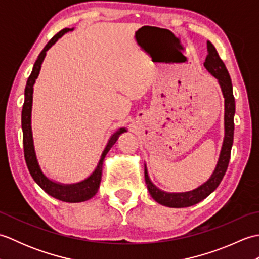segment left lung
I'll use <instances>...</instances> for the list:
<instances>
[{
  "label": "left lung",
  "instance_id": "obj_1",
  "mask_svg": "<svg viewBox=\"0 0 259 259\" xmlns=\"http://www.w3.org/2000/svg\"><path fill=\"white\" fill-rule=\"evenodd\" d=\"M207 51L206 61L203 63L205 68L209 73H211L214 78L218 80L221 85L223 96L225 99V136L224 141L219 155L218 162L216 164L212 175L206 183H203L198 188L187 191V192H166L159 189L156 185H153L148 176V170L145 164V180L147 188L151 197L158 203L162 206L171 208H184L196 205L199 201L205 199L211 192L217 188L223 180L229 163L230 151H232L233 141H234V115H235V98L233 95V84L230 80V75L227 71L226 65L223 60L219 58V54L216 48L212 46L211 42L207 41Z\"/></svg>",
  "mask_w": 259,
  "mask_h": 259
}]
</instances>
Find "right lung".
<instances>
[{"mask_svg":"<svg viewBox=\"0 0 259 259\" xmlns=\"http://www.w3.org/2000/svg\"><path fill=\"white\" fill-rule=\"evenodd\" d=\"M73 29H63L57 33L50 41L48 42V45L45 47V49L38 54L36 61L33 65L32 72L27 79L25 91H24V103L23 109H22V131H23V148H24V158L27 169L32 176V178L34 179L35 183L45 190L48 195L52 196L56 199L62 200L65 202H81L89 200L90 198L95 196L99 186L101 183V176H102V164L103 160L106 158V155L108 151L111 149V147L115 144V141L118 140L119 136L123 133H126L125 128H120L119 130L110 137L108 144L104 148V150L101 155L100 160L97 168L95 169L89 177L87 179L80 181L76 184H60L57 181H53L49 179L47 176L43 174L42 169L38 164L36 153L34 149V142H33V135H32V126H31V112H32V101H33V85L35 83V80L37 79L38 73H40L41 65L43 60L46 58L47 51L50 49L54 43H56L60 37H61L65 33L69 31H72Z\"/></svg>","mask_w":259,"mask_h":259,"instance_id":"obj_1","label":"right lung"}]
</instances>
